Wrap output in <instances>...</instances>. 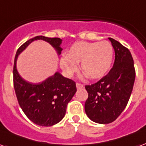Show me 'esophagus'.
<instances>
[{
    "label": "esophagus",
    "instance_id": "34e87169",
    "mask_svg": "<svg viewBox=\"0 0 146 146\" xmlns=\"http://www.w3.org/2000/svg\"><path fill=\"white\" fill-rule=\"evenodd\" d=\"M76 89L77 90H80V89H82V88L84 87V86L83 85V84H80V83H76Z\"/></svg>",
    "mask_w": 146,
    "mask_h": 146
}]
</instances>
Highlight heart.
Instances as JSON below:
<instances>
[{
	"mask_svg": "<svg viewBox=\"0 0 146 146\" xmlns=\"http://www.w3.org/2000/svg\"><path fill=\"white\" fill-rule=\"evenodd\" d=\"M113 59V47L109 41H78L61 57L60 66L64 74L70 77L77 70L76 63H80V69L83 71L82 76H89L93 80H97L106 74Z\"/></svg>",
	"mask_w": 146,
	"mask_h": 146,
	"instance_id": "1",
	"label": "heart"
}]
</instances>
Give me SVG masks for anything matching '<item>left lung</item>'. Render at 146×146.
Returning <instances> with one entry per match:
<instances>
[{"mask_svg":"<svg viewBox=\"0 0 146 146\" xmlns=\"http://www.w3.org/2000/svg\"><path fill=\"white\" fill-rule=\"evenodd\" d=\"M109 40L115 50L113 68L99 82L85 86L88 92L86 114L92 121L100 124L113 122L125 110L135 77L130 51L114 39Z\"/></svg>","mask_w":146,"mask_h":146,"instance_id":"1","label":"left lung"}]
</instances>
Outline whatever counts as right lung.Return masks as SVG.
I'll return each mask as SVG.
<instances>
[{"label":"right lung","mask_w":146,"mask_h":146,"mask_svg":"<svg viewBox=\"0 0 146 146\" xmlns=\"http://www.w3.org/2000/svg\"><path fill=\"white\" fill-rule=\"evenodd\" d=\"M46 41L60 55V38L36 36L29 40L17 50L14 58V86L19 105L31 121L40 126H52L65 116L68 103L76 92L75 82L64 77L59 72L37 83H30L21 77L17 69V61L21 54L33 41Z\"/></svg>","instance_id":"obj_1"}]
</instances>
